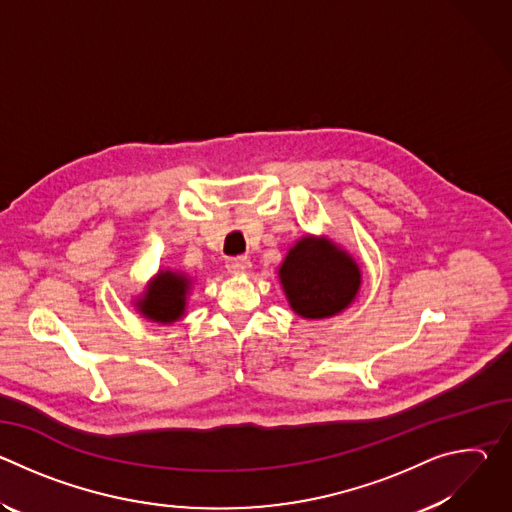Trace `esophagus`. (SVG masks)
<instances>
[{
	"mask_svg": "<svg viewBox=\"0 0 512 512\" xmlns=\"http://www.w3.org/2000/svg\"><path fill=\"white\" fill-rule=\"evenodd\" d=\"M227 269L231 273H245L251 269V259L247 255H237V257H229L227 259Z\"/></svg>",
	"mask_w": 512,
	"mask_h": 512,
	"instance_id": "1",
	"label": "esophagus"
}]
</instances>
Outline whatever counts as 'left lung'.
I'll return each instance as SVG.
<instances>
[{
  "label": "left lung",
  "instance_id": "1",
  "mask_svg": "<svg viewBox=\"0 0 512 512\" xmlns=\"http://www.w3.org/2000/svg\"><path fill=\"white\" fill-rule=\"evenodd\" d=\"M291 310L304 318H328L342 312L360 285L358 265L324 239H302L279 267Z\"/></svg>",
  "mask_w": 512,
  "mask_h": 512
}]
</instances>
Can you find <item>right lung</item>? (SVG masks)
Instances as JSON below:
<instances>
[{
    "instance_id": "add662e5",
    "label": "right lung",
    "mask_w": 512,
    "mask_h": 512,
    "mask_svg": "<svg viewBox=\"0 0 512 512\" xmlns=\"http://www.w3.org/2000/svg\"><path fill=\"white\" fill-rule=\"evenodd\" d=\"M190 281L184 275L164 271L154 283H150L145 298L139 302V310L145 318L154 322H174L184 314L186 291Z\"/></svg>"
}]
</instances>
